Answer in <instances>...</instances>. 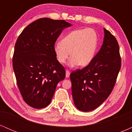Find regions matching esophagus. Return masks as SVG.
<instances>
[{"label":"esophagus","mask_w":132,"mask_h":132,"mask_svg":"<svg viewBox=\"0 0 132 132\" xmlns=\"http://www.w3.org/2000/svg\"><path fill=\"white\" fill-rule=\"evenodd\" d=\"M69 76H70V72H69L68 70H66V78H68L69 77Z\"/></svg>","instance_id":"1"}]
</instances>
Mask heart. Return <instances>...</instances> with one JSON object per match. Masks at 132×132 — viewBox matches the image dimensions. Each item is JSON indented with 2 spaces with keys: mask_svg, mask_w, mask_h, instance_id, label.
Listing matches in <instances>:
<instances>
[{
  "mask_svg": "<svg viewBox=\"0 0 132 132\" xmlns=\"http://www.w3.org/2000/svg\"><path fill=\"white\" fill-rule=\"evenodd\" d=\"M98 45V35L92 28L78 29L68 33L62 39L61 43L54 46V52L57 61L64 64L69 56L68 63L70 67L79 64L86 66L90 64L96 53Z\"/></svg>",
  "mask_w": 132,
  "mask_h": 132,
  "instance_id": "heart-1",
  "label": "heart"
}]
</instances>
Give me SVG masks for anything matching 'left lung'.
<instances>
[{
  "label": "left lung",
  "mask_w": 132,
  "mask_h": 132,
  "mask_svg": "<svg viewBox=\"0 0 132 132\" xmlns=\"http://www.w3.org/2000/svg\"><path fill=\"white\" fill-rule=\"evenodd\" d=\"M104 30L103 44L91 63L70 75L74 103L81 111L94 110L107 99L121 68L117 41L109 31Z\"/></svg>",
  "instance_id": "obj_1"
}]
</instances>
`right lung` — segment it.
I'll use <instances>...</instances> for the list:
<instances>
[{"mask_svg": "<svg viewBox=\"0 0 132 132\" xmlns=\"http://www.w3.org/2000/svg\"><path fill=\"white\" fill-rule=\"evenodd\" d=\"M71 24L43 18L28 25L15 45L12 62L16 83L24 101L35 109L50 104L57 83L65 78L64 68L54 52L56 41Z\"/></svg>", "mask_w": 132, "mask_h": 132, "instance_id": "obj_1", "label": "right lung"}]
</instances>
